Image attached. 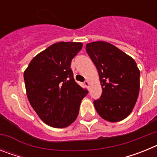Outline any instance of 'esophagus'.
<instances>
[{
    "instance_id": "1",
    "label": "esophagus",
    "mask_w": 157,
    "mask_h": 157,
    "mask_svg": "<svg viewBox=\"0 0 157 157\" xmlns=\"http://www.w3.org/2000/svg\"><path fill=\"white\" fill-rule=\"evenodd\" d=\"M84 84H85L86 86H87V87L90 86V82H89L88 80H86V81L84 82Z\"/></svg>"
}]
</instances>
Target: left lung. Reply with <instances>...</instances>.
Instances as JSON below:
<instances>
[{
	"label": "left lung",
	"mask_w": 157,
	"mask_h": 157,
	"mask_svg": "<svg viewBox=\"0 0 157 157\" xmlns=\"http://www.w3.org/2000/svg\"><path fill=\"white\" fill-rule=\"evenodd\" d=\"M87 53L98 71L102 87L100 99L94 101L102 119L115 123L131 113L140 90V71L131 56L106 41L87 43Z\"/></svg>",
	"instance_id": "8db88e82"
}]
</instances>
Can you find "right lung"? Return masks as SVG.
Returning a JSON list of instances; mask_svg holds the SVG:
<instances>
[{
	"label": "right lung",
	"mask_w": 157,
	"mask_h": 157,
	"mask_svg": "<svg viewBox=\"0 0 157 157\" xmlns=\"http://www.w3.org/2000/svg\"><path fill=\"white\" fill-rule=\"evenodd\" d=\"M81 42H56L36 55L24 71L27 98L47 125L68 127L76 120L81 101L87 94L74 79L72 59Z\"/></svg>",
	"instance_id": "obj_1"
}]
</instances>
